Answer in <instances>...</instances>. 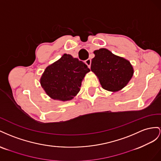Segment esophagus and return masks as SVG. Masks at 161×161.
Listing matches in <instances>:
<instances>
[{
	"instance_id": "obj_1",
	"label": "esophagus",
	"mask_w": 161,
	"mask_h": 161,
	"mask_svg": "<svg viewBox=\"0 0 161 161\" xmlns=\"http://www.w3.org/2000/svg\"><path fill=\"white\" fill-rule=\"evenodd\" d=\"M85 63L87 65V66H88L89 68H90V66H91V59L90 58H88L87 60L85 61Z\"/></svg>"
}]
</instances>
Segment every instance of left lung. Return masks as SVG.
<instances>
[{
	"instance_id": "left-lung-1",
	"label": "left lung",
	"mask_w": 161,
	"mask_h": 161,
	"mask_svg": "<svg viewBox=\"0 0 161 161\" xmlns=\"http://www.w3.org/2000/svg\"><path fill=\"white\" fill-rule=\"evenodd\" d=\"M94 54L91 71L97 76L103 89L114 92L127 85L134 72L129 61L107 48L96 50Z\"/></svg>"
}]
</instances>
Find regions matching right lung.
Listing matches in <instances>:
<instances>
[{
    "label": "right lung",
    "mask_w": 161,
    "mask_h": 161,
    "mask_svg": "<svg viewBox=\"0 0 161 161\" xmlns=\"http://www.w3.org/2000/svg\"><path fill=\"white\" fill-rule=\"evenodd\" d=\"M90 69L84 63L64 54L45 69L40 81L45 92L54 100H72L80 90L81 81Z\"/></svg>",
    "instance_id": "obj_1"
}]
</instances>
